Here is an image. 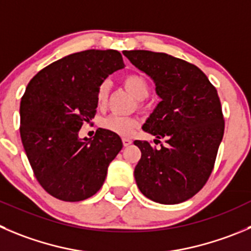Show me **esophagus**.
I'll return each mask as SVG.
<instances>
[{"mask_svg": "<svg viewBox=\"0 0 251 251\" xmlns=\"http://www.w3.org/2000/svg\"><path fill=\"white\" fill-rule=\"evenodd\" d=\"M122 142H123L124 147H129V145L132 144V140H130L129 138H123V139H122Z\"/></svg>", "mask_w": 251, "mask_h": 251, "instance_id": "obj_1", "label": "esophagus"}]
</instances>
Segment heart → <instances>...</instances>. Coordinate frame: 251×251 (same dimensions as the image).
Masks as SVG:
<instances>
[{"label":"heart","instance_id":"obj_1","mask_svg":"<svg viewBox=\"0 0 251 251\" xmlns=\"http://www.w3.org/2000/svg\"><path fill=\"white\" fill-rule=\"evenodd\" d=\"M122 82H123L124 87L127 88L137 100L145 99L150 92L149 81L140 74H128V75L124 76ZM107 99H108V83L102 82L100 83L96 91L97 106L100 108H103L107 103ZM138 124H139L138 119L133 118V117H122L111 114V116L102 119L101 127L118 135L129 137L134 132L135 128L138 127Z\"/></svg>","mask_w":251,"mask_h":251}]
</instances>
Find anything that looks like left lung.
Masks as SVG:
<instances>
[{"label": "left lung", "instance_id": "left-lung-1", "mask_svg": "<svg viewBox=\"0 0 251 251\" xmlns=\"http://www.w3.org/2000/svg\"><path fill=\"white\" fill-rule=\"evenodd\" d=\"M123 54L156 85L161 102L143 130L166 143L155 149L147 140H135L142 151L135 182L151 201L181 203L199 192L213 171L224 134L218 92L201 69L182 59L149 50Z\"/></svg>", "mask_w": 251, "mask_h": 251}]
</instances>
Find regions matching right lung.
<instances>
[{"label":"right lung","instance_id":"add662e5","mask_svg":"<svg viewBox=\"0 0 251 251\" xmlns=\"http://www.w3.org/2000/svg\"><path fill=\"white\" fill-rule=\"evenodd\" d=\"M123 68L117 50H85L54 61L28 83L21 100L20 133L33 174L49 195L66 202L94 196L109 163L121 151L118 134L99 128L80 139L85 122L96 116V91Z\"/></svg>","mask_w":251,"mask_h":251}]
</instances>
